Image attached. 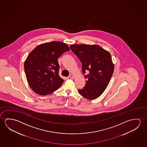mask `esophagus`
Listing matches in <instances>:
<instances>
[{
    "mask_svg": "<svg viewBox=\"0 0 147 147\" xmlns=\"http://www.w3.org/2000/svg\"><path fill=\"white\" fill-rule=\"evenodd\" d=\"M69 77L70 78V79H74V76L72 75H70V76H69Z\"/></svg>",
    "mask_w": 147,
    "mask_h": 147,
    "instance_id": "obj_1",
    "label": "esophagus"
}]
</instances>
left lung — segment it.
I'll use <instances>...</instances> for the list:
<instances>
[{
    "label": "left lung",
    "mask_w": 147,
    "mask_h": 147,
    "mask_svg": "<svg viewBox=\"0 0 147 147\" xmlns=\"http://www.w3.org/2000/svg\"><path fill=\"white\" fill-rule=\"evenodd\" d=\"M70 48L81 61L86 79L78 92L88 100L96 99L107 88L114 71L111 55L98 45H72Z\"/></svg>",
    "instance_id": "8db88e82"
}]
</instances>
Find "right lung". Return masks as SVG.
I'll list each match as a JSON object with an SVG mask.
<instances>
[{
	"label": "right lung",
	"instance_id": "right-lung-1",
	"mask_svg": "<svg viewBox=\"0 0 147 147\" xmlns=\"http://www.w3.org/2000/svg\"><path fill=\"white\" fill-rule=\"evenodd\" d=\"M69 50L65 43L53 41L39 45L30 52L24 68L26 79L33 91L46 96L61 86L64 80L59 75L58 58Z\"/></svg>",
	"mask_w": 147,
	"mask_h": 147
}]
</instances>
